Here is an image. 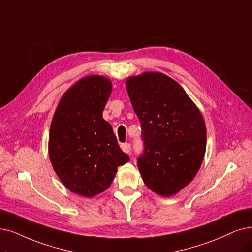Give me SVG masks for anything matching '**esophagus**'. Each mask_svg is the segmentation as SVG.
<instances>
[{
  "label": "esophagus",
  "mask_w": 252,
  "mask_h": 252,
  "mask_svg": "<svg viewBox=\"0 0 252 252\" xmlns=\"http://www.w3.org/2000/svg\"><path fill=\"white\" fill-rule=\"evenodd\" d=\"M121 149L123 150V152H125L127 154H130V150H131V146H130V144H128V143L122 144V145H121Z\"/></svg>",
  "instance_id": "1"
}]
</instances>
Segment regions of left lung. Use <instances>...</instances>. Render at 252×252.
I'll return each mask as SVG.
<instances>
[{
    "instance_id": "8db88e82",
    "label": "left lung",
    "mask_w": 252,
    "mask_h": 252,
    "mask_svg": "<svg viewBox=\"0 0 252 252\" xmlns=\"http://www.w3.org/2000/svg\"><path fill=\"white\" fill-rule=\"evenodd\" d=\"M126 89L143 130L145 153L137 166L144 182L161 196L177 194L203 163L204 117L184 89L161 72L130 76Z\"/></svg>"
}]
</instances>
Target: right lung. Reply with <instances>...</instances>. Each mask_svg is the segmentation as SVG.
I'll use <instances>...</instances> for the list:
<instances>
[{
  "instance_id": "add662e5",
  "label": "right lung",
  "mask_w": 252,
  "mask_h": 252,
  "mask_svg": "<svg viewBox=\"0 0 252 252\" xmlns=\"http://www.w3.org/2000/svg\"><path fill=\"white\" fill-rule=\"evenodd\" d=\"M112 89V82L102 75L80 78L63 94L53 117L49 160L64 186L77 195L103 192L118 166L129 161L102 117Z\"/></svg>"
}]
</instances>
